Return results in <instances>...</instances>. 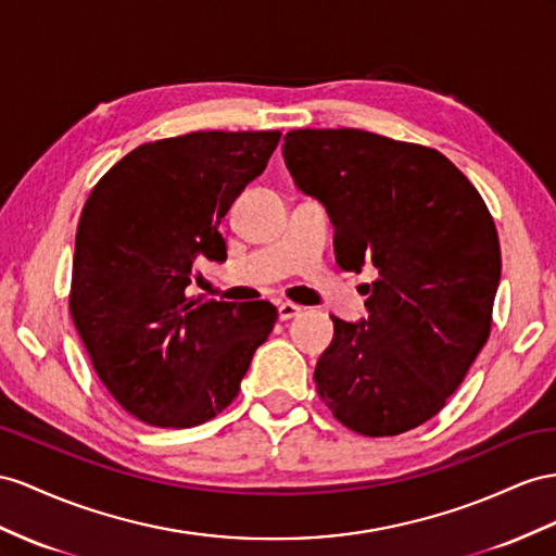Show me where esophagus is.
<instances>
[{
	"mask_svg": "<svg viewBox=\"0 0 556 556\" xmlns=\"http://www.w3.org/2000/svg\"><path fill=\"white\" fill-rule=\"evenodd\" d=\"M301 309H303V307H298V305H293V303H281V305H279V319H281V321H289V319L301 315Z\"/></svg>",
	"mask_w": 556,
	"mask_h": 556,
	"instance_id": "34e87169",
	"label": "esophagus"
}]
</instances>
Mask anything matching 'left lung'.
<instances>
[{"label":"left lung","instance_id":"obj_1","mask_svg":"<svg viewBox=\"0 0 556 556\" xmlns=\"http://www.w3.org/2000/svg\"><path fill=\"white\" fill-rule=\"evenodd\" d=\"M298 190L333 223L336 263L362 273L368 319H333L315 368L321 402L364 437L422 425L491 333L501 241L481 194L444 154L362 129L283 136Z\"/></svg>","mask_w":556,"mask_h":556}]
</instances>
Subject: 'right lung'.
Segmentation results:
<instances>
[{
  "label": "right lung",
  "mask_w": 556,
  "mask_h": 556,
  "mask_svg": "<svg viewBox=\"0 0 556 556\" xmlns=\"http://www.w3.org/2000/svg\"><path fill=\"white\" fill-rule=\"evenodd\" d=\"M279 131H194L146 142L96 182L75 239L70 312L98 378L154 427L232 404L277 321L267 301H194L199 258L225 261L220 218L258 178Z\"/></svg>",
  "instance_id": "add662e5"
}]
</instances>
